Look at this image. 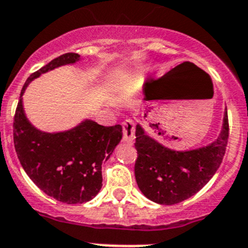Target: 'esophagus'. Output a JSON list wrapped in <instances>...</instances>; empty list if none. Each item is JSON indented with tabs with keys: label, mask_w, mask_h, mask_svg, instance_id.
Returning a JSON list of instances; mask_svg holds the SVG:
<instances>
[{
	"label": "esophagus",
	"mask_w": 248,
	"mask_h": 248,
	"mask_svg": "<svg viewBox=\"0 0 248 248\" xmlns=\"http://www.w3.org/2000/svg\"><path fill=\"white\" fill-rule=\"evenodd\" d=\"M122 128H124V142L127 143H132L135 140L136 136H135V122L132 121V120H126L122 124Z\"/></svg>",
	"instance_id": "esophagus-1"
}]
</instances>
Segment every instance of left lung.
I'll use <instances>...</instances> for the list:
<instances>
[{
    "instance_id": "1",
    "label": "left lung",
    "mask_w": 248,
    "mask_h": 248,
    "mask_svg": "<svg viewBox=\"0 0 248 248\" xmlns=\"http://www.w3.org/2000/svg\"><path fill=\"white\" fill-rule=\"evenodd\" d=\"M136 137L135 176L140 192L158 204H176L204 187L220 166L229 138L228 110L218 138L203 147L172 149L147 133L140 124L136 126Z\"/></svg>"
}]
</instances>
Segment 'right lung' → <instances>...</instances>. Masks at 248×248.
I'll use <instances>...</instances> for the list:
<instances>
[{
	"mask_svg": "<svg viewBox=\"0 0 248 248\" xmlns=\"http://www.w3.org/2000/svg\"><path fill=\"white\" fill-rule=\"evenodd\" d=\"M79 60L78 54L68 52L30 76L20 92L13 122L16 152L27 175L47 196L67 204L89 202L99 193L101 165L122 140V127H105L85 119L66 131L44 132L28 120L23 95L41 75Z\"/></svg>",
	"mask_w": 248,
	"mask_h": 248,
	"instance_id": "1",
	"label": "right lung"
}]
</instances>
